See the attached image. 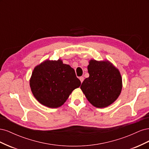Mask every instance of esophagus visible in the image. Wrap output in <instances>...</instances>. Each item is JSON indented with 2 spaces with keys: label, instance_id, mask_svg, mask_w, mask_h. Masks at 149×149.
I'll return each mask as SVG.
<instances>
[{
  "label": "esophagus",
  "instance_id": "esophagus-1",
  "mask_svg": "<svg viewBox=\"0 0 149 149\" xmlns=\"http://www.w3.org/2000/svg\"><path fill=\"white\" fill-rule=\"evenodd\" d=\"M84 77L83 76H81V77H79V79L81 81V83H83V81H84Z\"/></svg>",
  "mask_w": 149,
  "mask_h": 149
}]
</instances>
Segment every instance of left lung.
Masks as SVG:
<instances>
[{"instance_id":"8db88e82","label":"left lung","mask_w":149,"mask_h":149,"mask_svg":"<svg viewBox=\"0 0 149 149\" xmlns=\"http://www.w3.org/2000/svg\"><path fill=\"white\" fill-rule=\"evenodd\" d=\"M88 66L89 76L81 86V89L92 105L98 108L113 103L121 93L123 83L120 72L107 60H91Z\"/></svg>"}]
</instances>
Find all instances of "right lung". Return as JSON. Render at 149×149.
<instances>
[{
	"instance_id": "add662e5",
	"label": "right lung",
	"mask_w": 149,
	"mask_h": 149,
	"mask_svg": "<svg viewBox=\"0 0 149 149\" xmlns=\"http://www.w3.org/2000/svg\"><path fill=\"white\" fill-rule=\"evenodd\" d=\"M74 70L61 60H46L36 66L30 86L34 97L49 108L62 106L74 89L80 86Z\"/></svg>"
}]
</instances>
